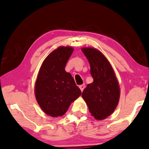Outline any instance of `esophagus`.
I'll return each instance as SVG.
<instances>
[{
	"mask_svg": "<svg viewBox=\"0 0 149 149\" xmlns=\"http://www.w3.org/2000/svg\"><path fill=\"white\" fill-rule=\"evenodd\" d=\"M79 88H80V91H81V92H82V91L84 90V89L85 88V84H83V85H80V86H79Z\"/></svg>",
	"mask_w": 149,
	"mask_h": 149,
	"instance_id": "esophagus-1",
	"label": "esophagus"
}]
</instances>
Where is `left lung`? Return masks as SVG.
<instances>
[{"label":"left lung","mask_w":149,"mask_h":149,"mask_svg":"<svg viewBox=\"0 0 149 149\" xmlns=\"http://www.w3.org/2000/svg\"><path fill=\"white\" fill-rule=\"evenodd\" d=\"M82 51L89 61L94 79L84 89L82 96L95 119H105L113 113L119 103V82L113 68L101 51L91 47L82 48Z\"/></svg>","instance_id":"left-lung-1"}]
</instances>
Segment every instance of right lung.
Returning <instances> with one entry per match:
<instances>
[{
  "instance_id": "1",
  "label": "right lung",
  "mask_w": 149,
  "mask_h": 149,
  "mask_svg": "<svg viewBox=\"0 0 149 149\" xmlns=\"http://www.w3.org/2000/svg\"><path fill=\"white\" fill-rule=\"evenodd\" d=\"M73 51L71 46L56 48L46 57L37 75L36 100L44 113L53 117L64 115L71 103L81 95L71 73L65 71Z\"/></svg>"
}]
</instances>
